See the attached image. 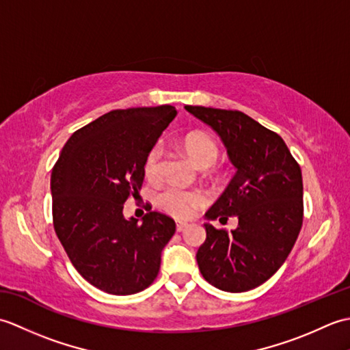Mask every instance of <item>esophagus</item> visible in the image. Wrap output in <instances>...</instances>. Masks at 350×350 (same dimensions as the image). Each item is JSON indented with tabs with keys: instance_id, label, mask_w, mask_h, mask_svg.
Here are the masks:
<instances>
[{
	"instance_id": "esophagus-1",
	"label": "esophagus",
	"mask_w": 350,
	"mask_h": 350,
	"mask_svg": "<svg viewBox=\"0 0 350 350\" xmlns=\"http://www.w3.org/2000/svg\"><path fill=\"white\" fill-rule=\"evenodd\" d=\"M187 227H188L187 222H180V221H177V224H176V230H177V232H183V230L187 228Z\"/></svg>"
}]
</instances>
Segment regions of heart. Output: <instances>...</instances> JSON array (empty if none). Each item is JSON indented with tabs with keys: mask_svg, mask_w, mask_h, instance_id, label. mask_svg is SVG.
Instances as JSON below:
<instances>
[{
	"mask_svg": "<svg viewBox=\"0 0 350 350\" xmlns=\"http://www.w3.org/2000/svg\"><path fill=\"white\" fill-rule=\"evenodd\" d=\"M183 148L198 167L207 168L217 163L219 147L217 141L204 133H191L183 139ZM162 173V146L154 144L144 159V174L148 180H156ZM161 206L176 218H189L206 204V196L202 191H189L180 187H170L159 197Z\"/></svg>",
	"mask_w": 350,
	"mask_h": 350,
	"instance_id": "heart-1",
	"label": "heart"
}]
</instances>
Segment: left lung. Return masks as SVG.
I'll list each match as a JSON object with an SVG mask.
<instances>
[{
	"label": "left lung",
	"mask_w": 350,
	"mask_h": 350,
	"mask_svg": "<svg viewBox=\"0 0 350 350\" xmlns=\"http://www.w3.org/2000/svg\"><path fill=\"white\" fill-rule=\"evenodd\" d=\"M221 137L236 174L206 212L207 219L237 218L232 232L204 224L197 251L207 282L232 293L269 280L286 262L302 227V173L282 138L241 111L187 105Z\"/></svg>",
	"instance_id": "8db88e82"
}]
</instances>
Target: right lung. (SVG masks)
<instances>
[{"instance_id":"right-lung-1","label":"right lung","mask_w":350,"mask_h":350,"mask_svg":"<svg viewBox=\"0 0 350 350\" xmlns=\"http://www.w3.org/2000/svg\"><path fill=\"white\" fill-rule=\"evenodd\" d=\"M177 111L171 105L114 109L72 133L51 174L52 219L72 265L92 286L133 295L158 277L176 222L148 212L126 219L139 197L144 159Z\"/></svg>"}]
</instances>
